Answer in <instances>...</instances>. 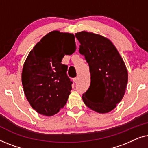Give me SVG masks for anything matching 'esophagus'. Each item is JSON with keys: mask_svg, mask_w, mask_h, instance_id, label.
<instances>
[{"mask_svg": "<svg viewBox=\"0 0 148 148\" xmlns=\"http://www.w3.org/2000/svg\"><path fill=\"white\" fill-rule=\"evenodd\" d=\"M73 82L75 83V84H77V82H78V78L77 77H75V78H74L73 79Z\"/></svg>", "mask_w": 148, "mask_h": 148, "instance_id": "34e87169", "label": "esophagus"}]
</instances>
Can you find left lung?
<instances>
[{
	"label": "left lung",
	"instance_id": "left-lung-1",
	"mask_svg": "<svg viewBox=\"0 0 148 148\" xmlns=\"http://www.w3.org/2000/svg\"><path fill=\"white\" fill-rule=\"evenodd\" d=\"M75 37L91 75L90 88L82 96L84 102L97 112H110L121 102L126 90L128 73L125 62L107 38L84 31L77 33Z\"/></svg>",
	"mask_w": 148,
	"mask_h": 148
}]
</instances>
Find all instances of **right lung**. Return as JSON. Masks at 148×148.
Listing matches in <instances>:
<instances>
[{"label": "right lung", "mask_w": 148, "mask_h": 148, "mask_svg": "<svg viewBox=\"0 0 148 148\" xmlns=\"http://www.w3.org/2000/svg\"><path fill=\"white\" fill-rule=\"evenodd\" d=\"M73 34L50 32L29 52L22 71V84L27 100L39 114L52 116L66 104L73 82L61 63L64 54L75 51Z\"/></svg>", "instance_id": "1"}]
</instances>
